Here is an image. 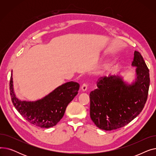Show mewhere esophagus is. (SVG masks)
Segmentation results:
<instances>
[{
  "mask_svg": "<svg viewBox=\"0 0 156 156\" xmlns=\"http://www.w3.org/2000/svg\"><path fill=\"white\" fill-rule=\"evenodd\" d=\"M87 87H88V85L87 83H83L82 85H81V89L82 90V91L85 92L87 90Z\"/></svg>",
  "mask_w": 156,
  "mask_h": 156,
  "instance_id": "obj_1",
  "label": "esophagus"
}]
</instances>
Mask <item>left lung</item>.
<instances>
[{"label": "left lung", "mask_w": 156, "mask_h": 156, "mask_svg": "<svg viewBox=\"0 0 156 156\" xmlns=\"http://www.w3.org/2000/svg\"><path fill=\"white\" fill-rule=\"evenodd\" d=\"M132 66L136 67L132 83L124 81L120 74L110 75L101 78L97 88L90 94V115L99 128L111 131L123 127L144 109L150 85L149 70L138 51L134 52Z\"/></svg>", "instance_id": "left-lung-1"}]
</instances>
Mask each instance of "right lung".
Returning <instances> with one entry per match:
<instances>
[{
	"instance_id": "obj_1",
	"label": "right lung",
	"mask_w": 156,
	"mask_h": 156,
	"mask_svg": "<svg viewBox=\"0 0 156 156\" xmlns=\"http://www.w3.org/2000/svg\"><path fill=\"white\" fill-rule=\"evenodd\" d=\"M10 94L15 108L30 123L48 128L56 125L63 117L68 105L78 94L79 83H65L44 97L35 101H21L16 96L12 73L10 80Z\"/></svg>"
}]
</instances>
